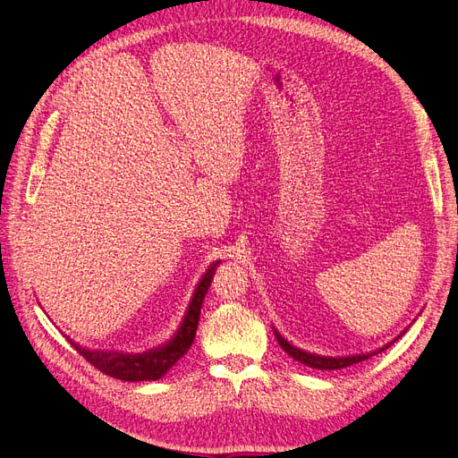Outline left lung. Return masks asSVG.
<instances>
[{"label":"left lung","instance_id":"1","mask_svg":"<svg viewBox=\"0 0 458 458\" xmlns=\"http://www.w3.org/2000/svg\"><path fill=\"white\" fill-rule=\"evenodd\" d=\"M405 330H407V328H405ZM405 330H403V332H405ZM403 332H401V335H403ZM401 335H399V336H401ZM275 336H276V342L281 344V348H283L290 357L296 359V361H300V363H303V365L311 367V369H318V370H338V369L352 367V365H355V363H361V361H365V359H369V357H372V355H377V353L387 350V348H390V345L399 338V336H397L394 342L386 344V345H382V348L374 350V352H369V353H355V355H345V357H330V355H318V353H311V352L296 348V345H293L288 340H284V338L279 335V330H276V328H275Z\"/></svg>","mask_w":458,"mask_h":458}]
</instances>
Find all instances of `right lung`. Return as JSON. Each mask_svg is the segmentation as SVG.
<instances>
[{
  "label": "right lung",
  "instance_id": "obj_1",
  "mask_svg": "<svg viewBox=\"0 0 458 458\" xmlns=\"http://www.w3.org/2000/svg\"><path fill=\"white\" fill-rule=\"evenodd\" d=\"M219 263L221 261L217 259L210 267H208L200 283L197 284L195 293H192V298L182 325H179L174 338L170 342H165L164 345H160V348L133 355V353L106 352V350H88V348H81L80 344L72 342L71 338L68 340H71L76 352L84 357L86 361H89L101 372L108 374V377L123 380V382H147V380L162 378L164 374L189 352L192 340H195L202 301L208 288L212 284V276L216 275Z\"/></svg>",
  "mask_w": 458,
  "mask_h": 458
}]
</instances>
